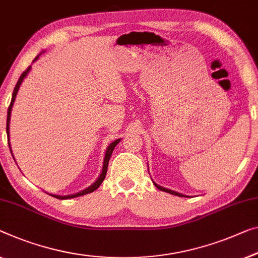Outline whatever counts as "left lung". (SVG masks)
Returning a JSON list of instances; mask_svg holds the SVG:
<instances>
[{
	"instance_id": "8db88e82",
	"label": "left lung",
	"mask_w": 258,
	"mask_h": 258,
	"mask_svg": "<svg viewBox=\"0 0 258 258\" xmlns=\"http://www.w3.org/2000/svg\"><path fill=\"white\" fill-rule=\"evenodd\" d=\"M154 183V182H153ZM154 185H155L157 189L159 190H161V191H164V192H168V194H171V195H175V196H178V197H184V195H182V194H179V192H176V191H172V190H169V189H166V187H163V186H160V185H157L156 183H154Z\"/></svg>"
}]
</instances>
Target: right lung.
<instances>
[{"instance_id":"add662e5","label":"right lung","mask_w":258,"mask_h":258,"mask_svg":"<svg viewBox=\"0 0 258 258\" xmlns=\"http://www.w3.org/2000/svg\"><path fill=\"white\" fill-rule=\"evenodd\" d=\"M39 55H40V54H39ZM39 55L36 56V59L33 60V62H34V61H36V60H38V57H39ZM30 69H31V66H30L28 69H26V71L21 75V78L18 79L16 87H15L14 92H13V98H11L10 105H9V107H8V116H7V134H8V137H9V124H10L11 110H13L14 102H15V99H16V95H17V92H18L19 87H21V84H22L23 80H24L25 76L28 75V73L30 72ZM119 141H120V139H117V140H114L113 142H111V144H110L109 146H107V149H106V152H105L104 162H103V169H102L101 175H99V177H98L97 179H96L95 183H92L90 186H88L87 189H84V190L80 191V192H78V194H74V195H68V196H57V195H51V194H48V195H51V196H53V197H55V198H57V199H69V198H75V197H80V196L90 194V192H94L96 189H98L99 185H101L102 182H103V180H104V178H105L106 171H107V164H109L110 157H111V155H112V152H113L114 147H116L117 144H119ZM8 144H9V148H10V142H9V140H8ZM10 151H11V149H10ZM11 155H13V152H11Z\"/></svg>"}]
</instances>
